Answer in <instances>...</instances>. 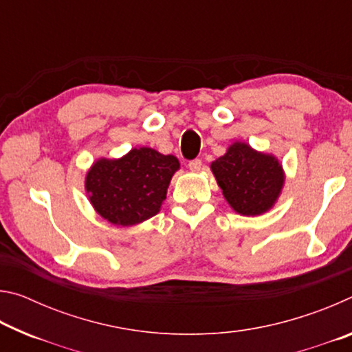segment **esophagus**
I'll use <instances>...</instances> for the list:
<instances>
[{"label": "esophagus", "mask_w": 352, "mask_h": 352, "mask_svg": "<svg viewBox=\"0 0 352 352\" xmlns=\"http://www.w3.org/2000/svg\"><path fill=\"white\" fill-rule=\"evenodd\" d=\"M189 169L190 170H200V168H201V160L200 158H195V160H190V162H189Z\"/></svg>", "instance_id": "1"}]
</instances>
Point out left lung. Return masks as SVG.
<instances>
[{
  "label": "left lung",
  "mask_w": 352,
  "mask_h": 352,
  "mask_svg": "<svg viewBox=\"0 0 352 352\" xmlns=\"http://www.w3.org/2000/svg\"><path fill=\"white\" fill-rule=\"evenodd\" d=\"M225 199L243 216H258L270 210L281 192L284 175L278 160L236 142L211 164Z\"/></svg>",
  "instance_id": "8db88e82"
}]
</instances>
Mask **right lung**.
<instances>
[{"instance_id":"right-lung-1","label":"right lung","mask_w":352,"mask_h":352,"mask_svg":"<svg viewBox=\"0 0 352 352\" xmlns=\"http://www.w3.org/2000/svg\"><path fill=\"white\" fill-rule=\"evenodd\" d=\"M180 163L153 148L130 151L121 160H99L87 174L85 188L100 216L115 225H135L162 208Z\"/></svg>"}]
</instances>
